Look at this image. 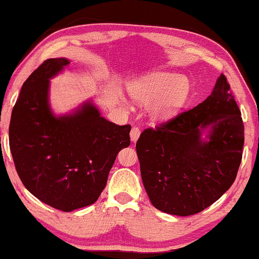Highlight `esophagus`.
Here are the masks:
<instances>
[{"instance_id":"1","label":"esophagus","mask_w":259,"mask_h":259,"mask_svg":"<svg viewBox=\"0 0 259 259\" xmlns=\"http://www.w3.org/2000/svg\"><path fill=\"white\" fill-rule=\"evenodd\" d=\"M139 135H141V130H139L138 126H133V129L130 131V137H131V141L133 142H136Z\"/></svg>"}]
</instances>
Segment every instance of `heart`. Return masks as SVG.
<instances>
[{
  "instance_id": "1",
  "label": "heart",
  "mask_w": 259,
  "mask_h": 259,
  "mask_svg": "<svg viewBox=\"0 0 259 259\" xmlns=\"http://www.w3.org/2000/svg\"><path fill=\"white\" fill-rule=\"evenodd\" d=\"M131 96L141 102L158 100L153 110L159 116L173 115L182 107L189 94V83L174 72H152L139 79L130 90Z\"/></svg>"
}]
</instances>
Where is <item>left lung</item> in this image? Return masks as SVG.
<instances>
[{
  "instance_id": "8db88e82",
  "label": "left lung",
  "mask_w": 259,
  "mask_h": 259,
  "mask_svg": "<svg viewBox=\"0 0 259 259\" xmlns=\"http://www.w3.org/2000/svg\"><path fill=\"white\" fill-rule=\"evenodd\" d=\"M208 126L210 141L203 142L201 130ZM243 144L241 112L221 73L202 104L139 136L137 155L152 205L181 217L202 212L235 181Z\"/></svg>"
}]
</instances>
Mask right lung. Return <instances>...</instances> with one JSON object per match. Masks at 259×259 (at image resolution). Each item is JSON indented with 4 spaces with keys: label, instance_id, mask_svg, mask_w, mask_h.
<instances>
[{
    "label": "right lung",
    "instance_id": "add662e5",
    "mask_svg": "<svg viewBox=\"0 0 259 259\" xmlns=\"http://www.w3.org/2000/svg\"><path fill=\"white\" fill-rule=\"evenodd\" d=\"M44 61L23 84L11 113L9 144L16 170L28 191L63 212L97 202L121 149L130 145V124L100 116L92 104L55 117L48 105L49 79L69 65Z\"/></svg>",
    "mask_w": 259,
    "mask_h": 259
}]
</instances>
